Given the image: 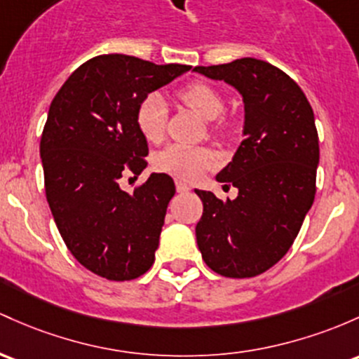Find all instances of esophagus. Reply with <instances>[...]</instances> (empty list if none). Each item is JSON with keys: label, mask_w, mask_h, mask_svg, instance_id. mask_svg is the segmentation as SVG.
<instances>
[{"label": "esophagus", "mask_w": 359, "mask_h": 359, "mask_svg": "<svg viewBox=\"0 0 359 359\" xmlns=\"http://www.w3.org/2000/svg\"><path fill=\"white\" fill-rule=\"evenodd\" d=\"M175 189H177V192H180V194H184V192L191 191V187H189L187 184L184 182V180H175Z\"/></svg>", "instance_id": "obj_1"}]
</instances>
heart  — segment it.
<instances>
[{
  "instance_id": "obj_1",
  "label": "heart",
  "mask_w": 359,
  "mask_h": 359,
  "mask_svg": "<svg viewBox=\"0 0 359 359\" xmlns=\"http://www.w3.org/2000/svg\"><path fill=\"white\" fill-rule=\"evenodd\" d=\"M180 100L194 109L204 119H215L223 112V98L211 85L203 81H194L184 86L179 92ZM135 122L137 131L148 141L161 140L167 124V104L160 93H148L137 104ZM216 128V124H215ZM216 155L208 148L184 147V144H170L156 153V170L170 173L186 180H196L204 172L215 167Z\"/></svg>"
}]
</instances>
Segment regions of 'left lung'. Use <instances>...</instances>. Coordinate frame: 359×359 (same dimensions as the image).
Masks as SVG:
<instances>
[{"label":"left lung","mask_w":359,"mask_h":359,"mask_svg":"<svg viewBox=\"0 0 359 359\" xmlns=\"http://www.w3.org/2000/svg\"><path fill=\"white\" fill-rule=\"evenodd\" d=\"M243 98V136L216 175L238 189L233 201L198 191L196 240L204 262L224 278H254L285 257L315 199L318 135L305 93L279 68L254 57L196 66ZM226 186V184H224Z\"/></svg>","instance_id":"left-lung-1"}]
</instances>
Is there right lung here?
Segmentation results:
<instances>
[{"label":"right lung","instance_id":"obj_1","mask_svg":"<svg viewBox=\"0 0 359 359\" xmlns=\"http://www.w3.org/2000/svg\"><path fill=\"white\" fill-rule=\"evenodd\" d=\"M189 69L104 54L74 69L50 102L41 137L47 203L74 259L109 281L140 278L155 262L175 184L151 173L129 194L119 180L147 168L135 122L141 98Z\"/></svg>","mask_w":359,"mask_h":359}]
</instances>
